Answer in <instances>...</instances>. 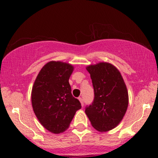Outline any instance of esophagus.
<instances>
[{
    "mask_svg": "<svg viewBox=\"0 0 158 158\" xmlns=\"http://www.w3.org/2000/svg\"><path fill=\"white\" fill-rule=\"evenodd\" d=\"M79 100L80 101V102H81V106H84V102H83V99L81 97H79Z\"/></svg>",
    "mask_w": 158,
    "mask_h": 158,
    "instance_id": "34e87169",
    "label": "esophagus"
}]
</instances>
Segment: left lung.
<instances>
[{
    "mask_svg": "<svg viewBox=\"0 0 158 158\" xmlns=\"http://www.w3.org/2000/svg\"><path fill=\"white\" fill-rule=\"evenodd\" d=\"M86 70L92 79L94 99L85 114L96 130L108 131L118 126L128 108L126 83L118 69L110 63L90 64Z\"/></svg>",
    "mask_w": 158,
    "mask_h": 158,
    "instance_id": "8db88e82",
    "label": "left lung"
}]
</instances>
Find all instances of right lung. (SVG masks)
I'll return each mask as SVG.
<instances>
[{
  "label": "right lung",
  "mask_w": 158,
  "mask_h": 158,
  "mask_svg": "<svg viewBox=\"0 0 158 158\" xmlns=\"http://www.w3.org/2000/svg\"><path fill=\"white\" fill-rule=\"evenodd\" d=\"M73 69L69 63L49 61L41 69L32 86L34 113L42 126L53 134L66 131L77 110L81 108L69 84Z\"/></svg>",
  "instance_id": "add662e5"
}]
</instances>
